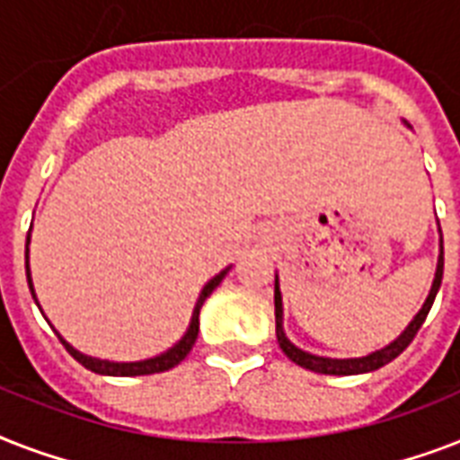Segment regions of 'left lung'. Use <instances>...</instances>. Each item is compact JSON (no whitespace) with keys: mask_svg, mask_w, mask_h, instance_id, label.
<instances>
[{"mask_svg":"<svg viewBox=\"0 0 460 460\" xmlns=\"http://www.w3.org/2000/svg\"><path fill=\"white\" fill-rule=\"evenodd\" d=\"M442 274H444V241L442 248H439V262H437V274L435 281H432V288H429V296L422 310L413 317V322L408 324L406 332L396 339L394 343H389L386 349L375 350L370 356L365 358H349V360H334V358H320V356H310L305 350L296 349L294 343L288 341L287 336H284V327H281V294H279V284L274 281V317H277V341H279L281 350L287 353L288 360H294L296 365H301L305 370L313 372H322V375H360V372H372L379 370L382 365L392 363L394 358L401 356L403 350L408 349V343L413 341L415 334H418V329L422 327V322L428 317L429 307L435 303V296L442 287Z\"/></svg>","mask_w":460,"mask_h":460,"instance_id":"obj_1","label":"left lung"}]
</instances>
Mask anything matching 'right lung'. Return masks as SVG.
<instances>
[{"label":"right lung","instance_id":"right-lung-1","mask_svg":"<svg viewBox=\"0 0 460 460\" xmlns=\"http://www.w3.org/2000/svg\"><path fill=\"white\" fill-rule=\"evenodd\" d=\"M25 260H28V251H25ZM226 272H229V267L224 270V272H219L215 277V279L208 281V287L202 288L200 298H198V303H195V310H193V317H190V327H188V332L183 334V339H181L173 349H169L166 353H162V356L157 358H150V360H140V363H110V360H97V358H88L83 356V353H78L75 349H71L64 339L59 336V341L66 346V350L71 353V356L78 360V363L83 365V367H88V370L97 372V375H114V377H136V375H155V372H164V370H172L173 365H179L183 358L190 353V349H193L195 339H198V329H200V307L202 303H205V298H208L212 291H215L217 287H219V281L226 277ZM25 274H28V287H31V294L32 298H35V291H32V281H31V270H28V262H25Z\"/></svg>","mask_w":460,"mask_h":460}]
</instances>
